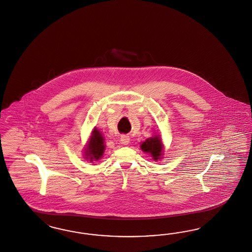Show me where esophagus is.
<instances>
[{"instance_id":"esophagus-1","label":"esophagus","mask_w":252,"mask_h":252,"mask_svg":"<svg viewBox=\"0 0 252 252\" xmlns=\"http://www.w3.org/2000/svg\"><path fill=\"white\" fill-rule=\"evenodd\" d=\"M129 141L130 137L128 136H126V135H122L120 137V142L124 144V145H127L129 143Z\"/></svg>"}]
</instances>
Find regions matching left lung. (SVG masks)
I'll use <instances>...</instances> for the list:
<instances>
[{
	"label": "left lung",
	"mask_w": 252,
	"mask_h": 252,
	"mask_svg": "<svg viewBox=\"0 0 252 252\" xmlns=\"http://www.w3.org/2000/svg\"><path fill=\"white\" fill-rule=\"evenodd\" d=\"M143 153H149L154 160H160L162 157L163 145L160 136L156 135L153 137L147 138L140 146Z\"/></svg>",
	"instance_id": "left-lung-1"
}]
</instances>
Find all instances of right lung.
Returning a JSON list of instances; mask_svg holds the SVG:
<instances>
[{"label": "right lung", "mask_w": 252, "mask_h": 252, "mask_svg": "<svg viewBox=\"0 0 252 252\" xmlns=\"http://www.w3.org/2000/svg\"><path fill=\"white\" fill-rule=\"evenodd\" d=\"M84 151L85 159L87 160L93 161L101 159L105 151V145L103 137L97 128H94L92 131L90 141Z\"/></svg>", "instance_id": "right-lung-1"}]
</instances>
